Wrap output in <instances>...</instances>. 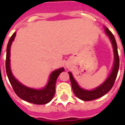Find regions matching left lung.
Masks as SVG:
<instances>
[{"mask_svg": "<svg viewBox=\"0 0 125 125\" xmlns=\"http://www.w3.org/2000/svg\"><path fill=\"white\" fill-rule=\"evenodd\" d=\"M105 32L106 33V35L109 37L110 41L112 43L114 55H115V62H114L113 70L109 76L108 77V78L106 80V81L95 89L92 90H87L81 88L79 86L78 83L73 78L72 73L71 72H68L70 75L71 84H72L73 93L78 98L84 101H90V100L97 99L109 92L113 88L116 78V76H117L118 68H119V56H118L116 42L115 38L113 35V34L107 27H105Z\"/></svg>", "mask_w": 125, "mask_h": 125, "instance_id": "1", "label": "left lung"}]
</instances>
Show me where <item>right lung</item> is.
<instances>
[{
  "label": "right lung",
  "mask_w": 125,
  "mask_h": 125,
  "mask_svg": "<svg viewBox=\"0 0 125 125\" xmlns=\"http://www.w3.org/2000/svg\"><path fill=\"white\" fill-rule=\"evenodd\" d=\"M16 32L12 34L9 41L7 47L6 57V72L9 82L14 91L21 99L35 104H45L49 102L53 98L55 92V83L60 73L65 70L63 68L53 71L49 76V80L46 86L43 89L36 90L24 86L17 81L12 76L10 66V52L12 42L15 39Z\"/></svg>",
  "instance_id": "1"
}]
</instances>
